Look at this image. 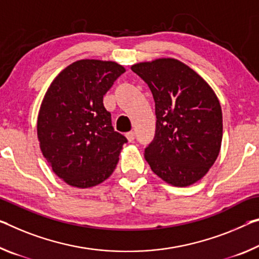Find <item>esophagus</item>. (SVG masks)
<instances>
[{
    "mask_svg": "<svg viewBox=\"0 0 259 259\" xmlns=\"http://www.w3.org/2000/svg\"><path fill=\"white\" fill-rule=\"evenodd\" d=\"M125 136H126V138H128L129 142H134V141H135V137H136V136H135L134 131H130V133H126Z\"/></svg>",
    "mask_w": 259,
    "mask_h": 259,
    "instance_id": "obj_1",
    "label": "esophagus"
}]
</instances>
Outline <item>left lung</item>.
Masks as SVG:
<instances>
[{"label": "left lung", "mask_w": 259, "mask_h": 259, "mask_svg": "<svg viewBox=\"0 0 259 259\" xmlns=\"http://www.w3.org/2000/svg\"><path fill=\"white\" fill-rule=\"evenodd\" d=\"M131 70L155 102L154 138L144 151L151 169L175 187L207 173L223 141V113L215 93L198 73L174 59L137 63Z\"/></svg>", "instance_id": "8db88e82"}]
</instances>
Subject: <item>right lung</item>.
Returning <instances> with one entry per match:
<instances>
[{
  "label": "right lung",
  "mask_w": 259,
  "mask_h": 259,
  "mask_svg": "<svg viewBox=\"0 0 259 259\" xmlns=\"http://www.w3.org/2000/svg\"><path fill=\"white\" fill-rule=\"evenodd\" d=\"M124 71L110 61L80 60L61 71L45 94L40 149L53 171L72 187L90 188L108 179L128 142L114 130L102 102Z\"/></svg>",
  "instance_id": "add662e5"
}]
</instances>
